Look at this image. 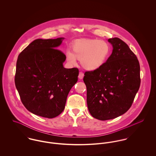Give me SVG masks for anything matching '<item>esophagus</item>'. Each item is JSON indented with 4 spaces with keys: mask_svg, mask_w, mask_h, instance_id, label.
Returning a JSON list of instances; mask_svg holds the SVG:
<instances>
[{
    "mask_svg": "<svg viewBox=\"0 0 156 156\" xmlns=\"http://www.w3.org/2000/svg\"><path fill=\"white\" fill-rule=\"evenodd\" d=\"M83 76H84V74L82 73V72H80L79 73V79H82L83 78Z\"/></svg>",
    "mask_w": 156,
    "mask_h": 156,
    "instance_id": "esophagus-1",
    "label": "esophagus"
}]
</instances>
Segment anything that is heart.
<instances>
[{
	"mask_svg": "<svg viewBox=\"0 0 156 156\" xmlns=\"http://www.w3.org/2000/svg\"><path fill=\"white\" fill-rule=\"evenodd\" d=\"M72 52L67 51L66 59L71 65L76 64V59L88 71H95L101 67L108 58L111 47L106 41L97 39L76 41L72 45Z\"/></svg>",
	"mask_w": 156,
	"mask_h": 156,
	"instance_id": "1",
	"label": "heart"
}]
</instances>
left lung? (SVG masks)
Wrapping results in <instances>:
<instances>
[{"label":"left lung","mask_w":156,"mask_h":156,"mask_svg":"<svg viewBox=\"0 0 156 156\" xmlns=\"http://www.w3.org/2000/svg\"><path fill=\"white\" fill-rule=\"evenodd\" d=\"M111 55L100 68L86 71L87 105L95 118L105 121L127 111L140 87V65L128 45L118 38L108 40Z\"/></svg>","instance_id":"1"}]
</instances>
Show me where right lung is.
I'll return each mask as SVG.
<instances>
[{
    "instance_id": "right-lung-1",
    "label": "right lung",
    "mask_w": 156,
    "mask_h": 156,
    "mask_svg": "<svg viewBox=\"0 0 156 156\" xmlns=\"http://www.w3.org/2000/svg\"><path fill=\"white\" fill-rule=\"evenodd\" d=\"M64 38L37 39L19 55L15 84L24 107L48 118L60 115L68 94L78 80L77 68H66V55L56 49Z\"/></svg>"
}]
</instances>
